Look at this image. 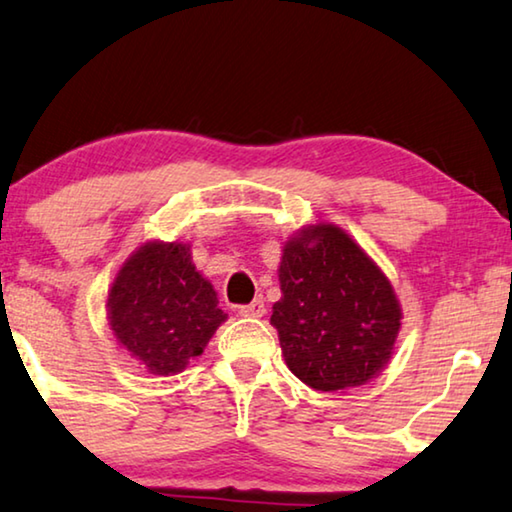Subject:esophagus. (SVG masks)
Listing matches in <instances>:
<instances>
[{"label": "esophagus", "mask_w": 512, "mask_h": 512, "mask_svg": "<svg viewBox=\"0 0 512 512\" xmlns=\"http://www.w3.org/2000/svg\"><path fill=\"white\" fill-rule=\"evenodd\" d=\"M264 312H266V308H264L262 299H255L253 303H246L239 308L241 317H264Z\"/></svg>", "instance_id": "obj_1"}]
</instances>
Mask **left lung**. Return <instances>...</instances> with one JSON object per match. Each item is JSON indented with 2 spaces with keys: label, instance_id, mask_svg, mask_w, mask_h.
<instances>
[{
  "label": "left lung",
  "instance_id": "obj_1",
  "mask_svg": "<svg viewBox=\"0 0 512 512\" xmlns=\"http://www.w3.org/2000/svg\"><path fill=\"white\" fill-rule=\"evenodd\" d=\"M278 329L287 368L315 391L338 393L375 379L391 361L402 308L391 280L345 230L303 227L278 266Z\"/></svg>",
  "mask_w": 512,
  "mask_h": 512
}]
</instances>
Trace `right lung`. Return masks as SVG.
I'll list each match as a JSON object with an SVG mask.
<instances>
[{"instance_id": "obj_1", "label": "right lung", "mask_w": 512, "mask_h": 512, "mask_svg": "<svg viewBox=\"0 0 512 512\" xmlns=\"http://www.w3.org/2000/svg\"><path fill=\"white\" fill-rule=\"evenodd\" d=\"M108 322L149 375L170 377L204 352L227 315L195 269L190 243L147 241L121 264L108 289Z\"/></svg>"}]
</instances>
